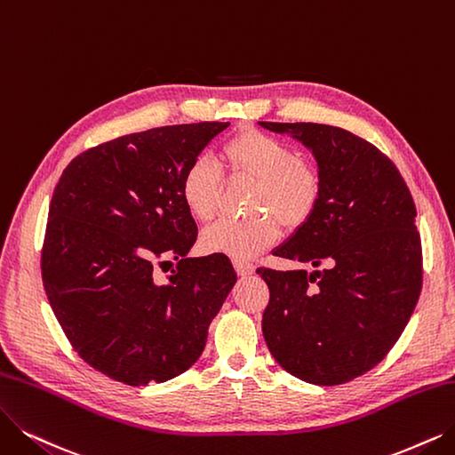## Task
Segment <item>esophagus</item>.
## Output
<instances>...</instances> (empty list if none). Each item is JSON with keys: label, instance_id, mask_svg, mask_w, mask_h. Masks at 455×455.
<instances>
[{"label": "esophagus", "instance_id": "1", "mask_svg": "<svg viewBox=\"0 0 455 455\" xmlns=\"http://www.w3.org/2000/svg\"><path fill=\"white\" fill-rule=\"evenodd\" d=\"M233 267H235V270H237L239 276H248L253 270H256V267L248 261H243V259H233Z\"/></svg>", "mask_w": 455, "mask_h": 455}]
</instances>
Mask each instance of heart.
I'll return each instance as SVG.
<instances>
[{
  "label": "heart",
  "mask_w": 455,
  "mask_h": 455,
  "mask_svg": "<svg viewBox=\"0 0 455 455\" xmlns=\"http://www.w3.org/2000/svg\"><path fill=\"white\" fill-rule=\"evenodd\" d=\"M224 166L256 180L250 211L267 212L226 218L207 228L202 246L212 253L244 259L275 244L280 226L295 229L310 220L319 207L323 177L312 164L299 160L289 143L259 131H243L229 138L220 151ZM222 170L209 160H194L180 177V199L199 222H209L218 209Z\"/></svg>",
  "instance_id": "obj_1"
}]
</instances>
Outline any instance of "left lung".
Listing matches in <instances>:
<instances>
[{
	"mask_svg": "<svg viewBox=\"0 0 455 455\" xmlns=\"http://www.w3.org/2000/svg\"><path fill=\"white\" fill-rule=\"evenodd\" d=\"M315 155L321 202L272 256L324 270L256 272L268 285L261 329L278 364L306 383L334 387L383 360L422 291L416 207L394 162L339 126L268 123Z\"/></svg>",
	"mask_w": 455,
	"mask_h": 455,
	"instance_id": "1",
	"label": "left lung"
}]
</instances>
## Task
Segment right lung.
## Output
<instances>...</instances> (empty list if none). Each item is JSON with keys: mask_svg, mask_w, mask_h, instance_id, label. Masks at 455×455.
<instances>
[{"mask_svg": "<svg viewBox=\"0 0 455 455\" xmlns=\"http://www.w3.org/2000/svg\"><path fill=\"white\" fill-rule=\"evenodd\" d=\"M229 123L158 126L70 160L53 190L41 250L43 285L84 362L119 383H164L204 353L237 282L224 253L187 258L197 226L180 177ZM176 259L164 284L155 266Z\"/></svg>", "mask_w": 455, "mask_h": 455, "instance_id": "add662e5", "label": "right lung"}]
</instances>
